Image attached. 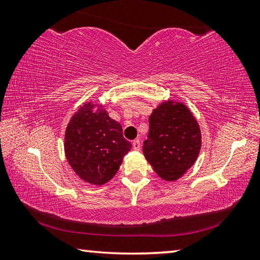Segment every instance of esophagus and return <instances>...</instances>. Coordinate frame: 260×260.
Here are the masks:
<instances>
[{"mask_svg":"<svg viewBox=\"0 0 260 260\" xmlns=\"http://www.w3.org/2000/svg\"><path fill=\"white\" fill-rule=\"evenodd\" d=\"M132 146H133L134 150H140V149H141V141L139 139L134 140L133 142H132Z\"/></svg>","mask_w":260,"mask_h":260,"instance_id":"esophagus-1","label":"esophagus"}]
</instances>
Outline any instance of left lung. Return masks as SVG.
I'll return each instance as SVG.
<instances>
[{"mask_svg":"<svg viewBox=\"0 0 260 260\" xmlns=\"http://www.w3.org/2000/svg\"><path fill=\"white\" fill-rule=\"evenodd\" d=\"M201 144L200 126L184 104L164 102L149 117L143 153L166 181H175L190 169L199 157Z\"/></svg>","mask_w":260,"mask_h":260,"instance_id":"left-lung-1","label":"left lung"}]
</instances>
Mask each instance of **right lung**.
I'll return each mask as SVG.
<instances>
[{
    "mask_svg": "<svg viewBox=\"0 0 260 260\" xmlns=\"http://www.w3.org/2000/svg\"><path fill=\"white\" fill-rule=\"evenodd\" d=\"M86 103L71 118L65 132V155L83 181L103 184L111 180L121 165L122 157L132 144L122 136L119 122L111 119L105 110L93 111Z\"/></svg>",
    "mask_w": 260,
    "mask_h": 260,
    "instance_id": "obj_1",
    "label": "right lung"
}]
</instances>
